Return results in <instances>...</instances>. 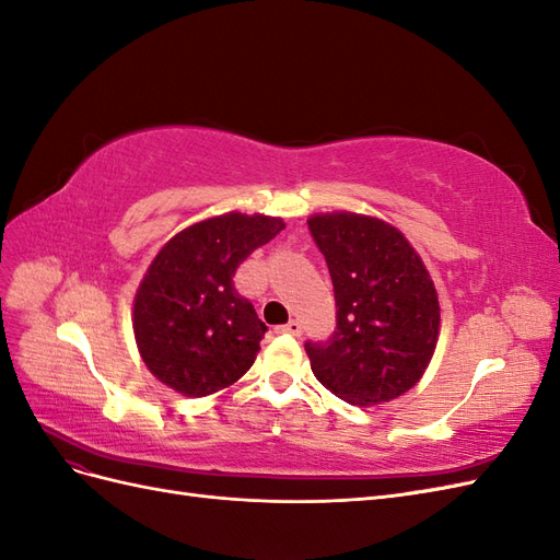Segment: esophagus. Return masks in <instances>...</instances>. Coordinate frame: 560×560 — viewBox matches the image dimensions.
I'll return each instance as SVG.
<instances>
[{
    "label": "esophagus",
    "instance_id": "34e87169",
    "mask_svg": "<svg viewBox=\"0 0 560 560\" xmlns=\"http://www.w3.org/2000/svg\"><path fill=\"white\" fill-rule=\"evenodd\" d=\"M278 331H280V334H292V336H301L303 327H301V322H299V319H290V322H287V325L278 327Z\"/></svg>",
    "mask_w": 560,
    "mask_h": 560
}]
</instances>
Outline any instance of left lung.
Segmentation results:
<instances>
[{
  "label": "left lung",
  "instance_id": "obj_1",
  "mask_svg": "<svg viewBox=\"0 0 560 560\" xmlns=\"http://www.w3.org/2000/svg\"><path fill=\"white\" fill-rule=\"evenodd\" d=\"M336 296V331L306 343L315 378L352 406L397 399L422 378L439 338V299L425 264L383 219L313 214Z\"/></svg>",
  "mask_w": 560,
  "mask_h": 560
}]
</instances>
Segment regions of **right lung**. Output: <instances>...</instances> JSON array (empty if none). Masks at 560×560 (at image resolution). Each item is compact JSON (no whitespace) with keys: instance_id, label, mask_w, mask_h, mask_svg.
Instances as JSON below:
<instances>
[{"instance_id":"add662e5","label":"right lung","mask_w":560,"mask_h":560,"mask_svg":"<svg viewBox=\"0 0 560 560\" xmlns=\"http://www.w3.org/2000/svg\"><path fill=\"white\" fill-rule=\"evenodd\" d=\"M284 229L280 217L226 212L179 231L147 268L132 331L147 369L184 397L238 381L268 327L233 287L235 268Z\"/></svg>"}]
</instances>
